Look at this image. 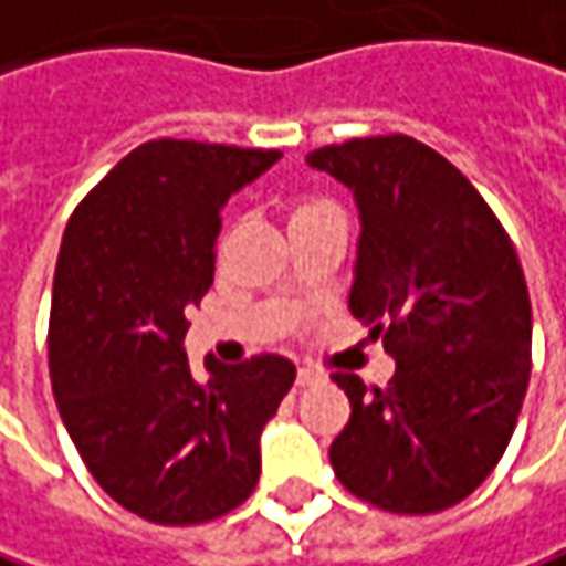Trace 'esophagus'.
Returning a JSON list of instances; mask_svg holds the SVG:
<instances>
[{"instance_id":"34e87169","label":"esophagus","mask_w":566,"mask_h":566,"mask_svg":"<svg viewBox=\"0 0 566 566\" xmlns=\"http://www.w3.org/2000/svg\"><path fill=\"white\" fill-rule=\"evenodd\" d=\"M314 382H317V373H314V369H307V366H301V369H297V388L314 386Z\"/></svg>"}]
</instances>
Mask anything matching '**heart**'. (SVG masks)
<instances>
[{
    "label": "heart",
    "mask_w": 566,
    "mask_h": 566,
    "mask_svg": "<svg viewBox=\"0 0 566 566\" xmlns=\"http://www.w3.org/2000/svg\"><path fill=\"white\" fill-rule=\"evenodd\" d=\"M321 210H334L324 197H301L294 207H291V223L301 220V217H311V213H321Z\"/></svg>",
    "instance_id": "obj_1"
}]
</instances>
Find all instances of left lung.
Instances as JSON below:
<instances>
[{"instance_id": "8db88e82", "label": "left lung", "mask_w": 566, "mask_h": 566, "mask_svg": "<svg viewBox=\"0 0 566 566\" xmlns=\"http://www.w3.org/2000/svg\"><path fill=\"white\" fill-rule=\"evenodd\" d=\"M307 165L356 197L349 311L395 356L386 388L334 373L353 408L331 443L336 480L382 512H443L502 460L528 391L522 262L483 193L411 135L324 145Z\"/></svg>"}]
</instances>
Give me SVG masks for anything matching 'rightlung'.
I'll return each instance as SVG.
<instances>
[{
	"mask_svg": "<svg viewBox=\"0 0 566 566\" xmlns=\"http://www.w3.org/2000/svg\"><path fill=\"white\" fill-rule=\"evenodd\" d=\"M282 151L158 138L77 203L61 239L48 366L64 428L93 480L155 525H203L259 483V434L294 382L262 353L207 359L193 382L187 311L213 284L220 210Z\"/></svg>",
	"mask_w": 566,
	"mask_h": 566,
	"instance_id": "obj_1",
	"label": "right lung"
}]
</instances>
